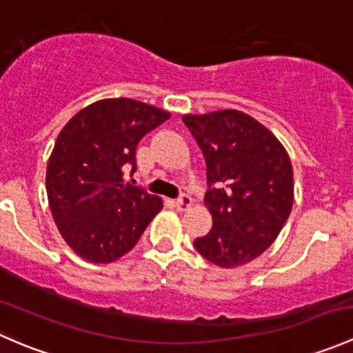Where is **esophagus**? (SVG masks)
I'll use <instances>...</instances> for the list:
<instances>
[{"instance_id":"obj_1","label":"esophagus","mask_w":353,"mask_h":353,"mask_svg":"<svg viewBox=\"0 0 353 353\" xmlns=\"http://www.w3.org/2000/svg\"><path fill=\"white\" fill-rule=\"evenodd\" d=\"M191 203L193 201H191V198L188 196V194H181V196L176 199V206L179 212H186V210L191 206Z\"/></svg>"}]
</instances>
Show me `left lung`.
<instances>
[{"label":"left lung","instance_id":"1","mask_svg":"<svg viewBox=\"0 0 353 353\" xmlns=\"http://www.w3.org/2000/svg\"><path fill=\"white\" fill-rule=\"evenodd\" d=\"M183 121L205 157V205L213 219L194 248L222 268L245 265L275 243L290 215L294 174L287 150L241 110L186 114Z\"/></svg>","mask_w":353,"mask_h":353}]
</instances>
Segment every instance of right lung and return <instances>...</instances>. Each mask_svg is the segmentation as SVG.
<instances>
[{
  "mask_svg": "<svg viewBox=\"0 0 353 353\" xmlns=\"http://www.w3.org/2000/svg\"><path fill=\"white\" fill-rule=\"evenodd\" d=\"M169 112L133 99H104L74 114L56 138L46 172L52 219L66 244L92 263L134 248L162 199L124 183L137 145Z\"/></svg>",
  "mask_w": 353,
  "mask_h": 353,
  "instance_id": "obj_1",
  "label": "right lung"
}]
</instances>
